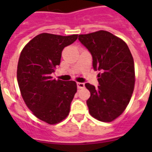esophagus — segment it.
Instances as JSON below:
<instances>
[{
    "instance_id": "1",
    "label": "esophagus",
    "mask_w": 152,
    "mask_h": 152,
    "mask_svg": "<svg viewBox=\"0 0 152 152\" xmlns=\"http://www.w3.org/2000/svg\"><path fill=\"white\" fill-rule=\"evenodd\" d=\"M85 85L83 83H77V88L78 89H82V88H84Z\"/></svg>"
}]
</instances>
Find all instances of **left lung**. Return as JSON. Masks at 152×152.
I'll return each instance as SVG.
<instances>
[{
    "instance_id": "left-lung-1",
    "label": "left lung",
    "mask_w": 152,
    "mask_h": 152,
    "mask_svg": "<svg viewBox=\"0 0 152 152\" xmlns=\"http://www.w3.org/2000/svg\"><path fill=\"white\" fill-rule=\"evenodd\" d=\"M79 40L92 55L94 69L101 71L98 88L85 83L91 92L89 113L100 121H113L125 111L134 90L132 53L122 39L106 31L80 34Z\"/></svg>"
}]
</instances>
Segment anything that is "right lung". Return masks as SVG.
Returning a JSON list of instances; mask_svg holds the SVG:
<instances>
[{
  "label": "right lung",
  "instance_id": "1",
  "mask_svg": "<svg viewBox=\"0 0 152 152\" xmlns=\"http://www.w3.org/2000/svg\"><path fill=\"white\" fill-rule=\"evenodd\" d=\"M77 38L78 34L42 33L32 39L20 53L17 81L23 99L36 118L49 125L67 118L77 91L75 81L54 80L51 76L60 64L63 49Z\"/></svg>",
  "mask_w": 152,
  "mask_h": 152
}]
</instances>
